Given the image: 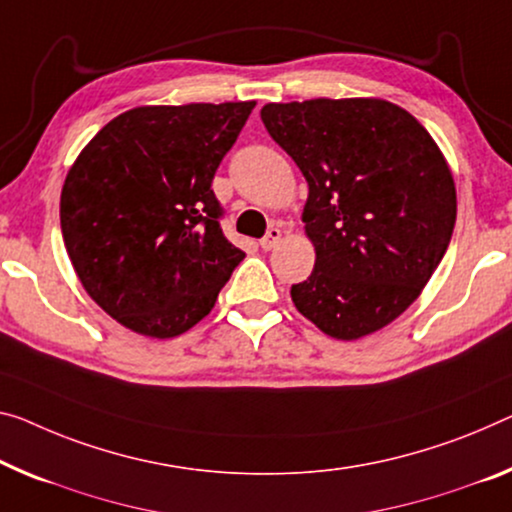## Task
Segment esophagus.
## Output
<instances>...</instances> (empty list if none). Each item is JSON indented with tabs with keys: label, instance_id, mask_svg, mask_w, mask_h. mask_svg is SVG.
Wrapping results in <instances>:
<instances>
[{
	"label": "esophagus",
	"instance_id": "obj_1",
	"mask_svg": "<svg viewBox=\"0 0 512 512\" xmlns=\"http://www.w3.org/2000/svg\"><path fill=\"white\" fill-rule=\"evenodd\" d=\"M279 240H281V231L277 229V226H270V229H267V233L261 238V249L270 251L279 245Z\"/></svg>",
	"mask_w": 512,
	"mask_h": 512
}]
</instances>
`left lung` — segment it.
<instances>
[{"label":"left lung","mask_w":512,"mask_h":512,"mask_svg":"<svg viewBox=\"0 0 512 512\" xmlns=\"http://www.w3.org/2000/svg\"><path fill=\"white\" fill-rule=\"evenodd\" d=\"M261 119L309 183L302 222L316 265L290 288L297 311L341 341L377 332L419 297L451 242L458 203L442 151L380 98L270 102Z\"/></svg>","instance_id":"1"}]
</instances>
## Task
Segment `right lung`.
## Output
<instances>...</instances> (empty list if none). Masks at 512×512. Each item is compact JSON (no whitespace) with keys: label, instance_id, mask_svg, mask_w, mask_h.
Here are the masks:
<instances>
[{"label":"right lung","instance_id":"obj_1","mask_svg":"<svg viewBox=\"0 0 512 512\" xmlns=\"http://www.w3.org/2000/svg\"><path fill=\"white\" fill-rule=\"evenodd\" d=\"M256 102L135 107L70 167L61 233L77 277L132 332L171 338L206 318L245 251L212 192Z\"/></svg>","mask_w":512,"mask_h":512}]
</instances>
